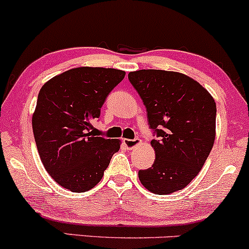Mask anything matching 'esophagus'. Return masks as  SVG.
<instances>
[{
	"instance_id": "1",
	"label": "esophagus",
	"mask_w": 249,
	"mask_h": 249,
	"mask_svg": "<svg viewBox=\"0 0 249 249\" xmlns=\"http://www.w3.org/2000/svg\"><path fill=\"white\" fill-rule=\"evenodd\" d=\"M123 143H124V145L126 146L127 149H132V147H135L136 145H138V144L141 143V141H139L138 138H135V139L125 138L124 141H123Z\"/></svg>"
}]
</instances>
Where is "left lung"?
Wrapping results in <instances>:
<instances>
[{
    "label": "left lung",
    "mask_w": 249,
    "mask_h": 249,
    "mask_svg": "<svg viewBox=\"0 0 249 249\" xmlns=\"http://www.w3.org/2000/svg\"><path fill=\"white\" fill-rule=\"evenodd\" d=\"M129 80L156 137V160L151 168L138 171L139 181L157 195L181 190L197 176L214 145L215 100L182 73L141 70L130 72Z\"/></svg>",
    "instance_id": "1"
}]
</instances>
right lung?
Wrapping results in <instances>:
<instances>
[{
    "label": "right lung",
    "mask_w": 249,
    "mask_h": 249,
    "mask_svg": "<svg viewBox=\"0 0 249 249\" xmlns=\"http://www.w3.org/2000/svg\"><path fill=\"white\" fill-rule=\"evenodd\" d=\"M124 76L114 68L79 67L41 87L33 132L41 162L61 187L73 193L92 189L119 150L118 139L95 137L91 122Z\"/></svg>",
    "instance_id": "add662e5"
}]
</instances>
